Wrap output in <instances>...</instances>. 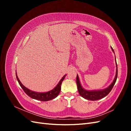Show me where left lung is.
Instances as JSON below:
<instances>
[{
  "label": "left lung",
  "instance_id": "8db88e82",
  "mask_svg": "<svg viewBox=\"0 0 131 131\" xmlns=\"http://www.w3.org/2000/svg\"><path fill=\"white\" fill-rule=\"evenodd\" d=\"M111 49H112L113 52L115 54L114 51L113 49L111 47ZM115 63H116V74L115 77L114 79L113 82L111 84L108 88H106L102 90H85L83 87L82 86L81 82L80 81V79H79L78 75L77 74V84L78 87V92L80 94V96L86 99V100H90V101H97L101 100L103 98L105 97L108 95L109 92L112 91L114 85L115 84V82L117 80V63L116 61V57H115Z\"/></svg>",
  "mask_w": 131,
  "mask_h": 131
}]
</instances>
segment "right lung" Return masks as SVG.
I'll return each instance as SVG.
<instances>
[{"mask_svg": "<svg viewBox=\"0 0 131 131\" xmlns=\"http://www.w3.org/2000/svg\"><path fill=\"white\" fill-rule=\"evenodd\" d=\"M66 75L67 74L64 75V76L62 77V78L61 79V80L58 83V84L55 86L52 90L45 92H38L30 90L29 89L27 88L26 87L23 85L20 81V80H19L17 73L16 72V76L17 80L19 83V85H20L22 89L25 91V92L28 95V96L31 98L34 99V100L44 102L52 100L58 96V94L59 92H60L61 90L62 82L64 80Z\"/></svg>", "mask_w": 131, "mask_h": 131, "instance_id": "obj_1", "label": "right lung"}]
</instances>
